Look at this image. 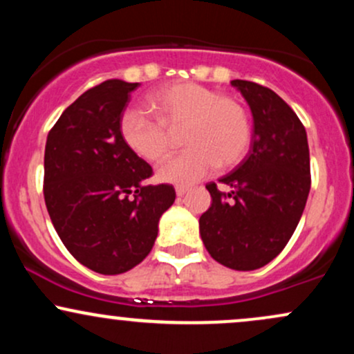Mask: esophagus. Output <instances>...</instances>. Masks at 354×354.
Segmentation results:
<instances>
[{"label": "esophagus", "instance_id": "esophagus-1", "mask_svg": "<svg viewBox=\"0 0 354 354\" xmlns=\"http://www.w3.org/2000/svg\"><path fill=\"white\" fill-rule=\"evenodd\" d=\"M189 188H186V186H176V194L178 196H185L186 193H188Z\"/></svg>", "mask_w": 354, "mask_h": 354}]
</instances>
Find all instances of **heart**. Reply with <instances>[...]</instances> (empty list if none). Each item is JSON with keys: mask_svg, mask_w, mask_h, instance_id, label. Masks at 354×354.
I'll return each instance as SVG.
<instances>
[{"mask_svg": "<svg viewBox=\"0 0 354 354\" xmlns=\"http://www.w3.org/2000/svg\"><path fill=\"white\" fill-rule=\"evenodd\" d=\"M148 111L128 108L120 121L123 141L136 156L149 163L165 160L173 136L181 131L186 149L158 168V180L189 185L213 171L243 160L251 141L246 108L231 96L218 95L198 83H174L148 96Z\"/></svg>", "mask_w": 354, "mask_h": 354, "instance_id": "1", "label": "heart"}]
</instances>
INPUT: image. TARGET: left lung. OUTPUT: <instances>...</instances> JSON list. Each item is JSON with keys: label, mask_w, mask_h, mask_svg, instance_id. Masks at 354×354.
Returning <instances> with one entry per match:
<instances>
[{"label": "left lung", "mask_w": 354, "mask_h": 354, "mask_svg": "<svg viewBox=\"0 0 354 354\" xmlns=\"http://www.w3.org/2000/svg\"><path fill=\"white\" fill-rule=\"evenodd\" d=\"M250 104L253 140L234 171L219 178L230 193L208 183L211 206L200 218V234L211 258L231 270L268 265L293 236L311 188L306 129L270 88L231 81Z\"/></svg>", "instance_id": "obj_1"}]
</instances>
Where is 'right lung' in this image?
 <instances>
[{
	"mask_svg": "<svg viewBox=\"0 0 354 354\" xmlns=\"http://www.w3.org/2000/svg\"><path fill=\"white\" fill-rule=\"evenodd\" d=\"M140 83L108 80L70 104L48 133L44 203L66 250L89 270L140 265L174 203L171 185H145L151 166L126 146L120 121Z\"/></svg>",
	"mask_w": 354,
	"mask_h": 354,
	"instance_id": "add662e5",
	"label": "right lung"
}]
</instances>
